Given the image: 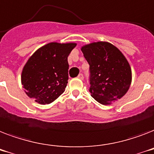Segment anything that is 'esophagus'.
Returning <instances> with one entry per match:
<instances>
[{
    "mask_svg": "<svg viewBox=\"0 0 154 154\" xmlns=\"http://www.w3.org/2000/svg\"><path fill=\"white\" fill-rule=\"evenodd\" d=\"M78 78L79 79H83V74H79L78 75Z\"/></svg>",
    "mask_w": 154,
    "mask_h": 154,
    "instance_id": "34e87169",
    "label": "esophagus"
}]
</instances>
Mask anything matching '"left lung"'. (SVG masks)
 I'll list each match as a JSON object with an SVG mask.
<instances>
[{
    "mask_svg": "<svg viewBox=\"0 0 154 154\" xmlns=\"http://www.w3.org/2000/svg\"><path fill=\"white\" fill-rule=\"evenodd\" d=\"M81 51L90 65L91 95L103 105L122 98L130 89L132 71L122 51L106 41L85 44Z\"/></svg>",
    "mask_w": 154,
    "mask_h": 154,
    "instance_id": "obj_1",
    "label": "left lung"
}]
</instances>
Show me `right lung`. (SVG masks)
I'll use <instances>...</instances> for the list:
<instances>
[{
  "mask_svg": "<svg viewBox=\"0 0 154 154\" xmlns=\"http://www.w3.org/2000/svg\"><path fill=\"white\" fill-rule=\"evenodd\" d=\"M75 46V43H48L29 57L21 72V84L29 98L45 105L64 92L68 80L67 57Z\"/></svg>",
  "mask_w": 154,
  "mask_h": 154,
  "instance_id": "1",
  "label": "right lung"
}]
</instances>
